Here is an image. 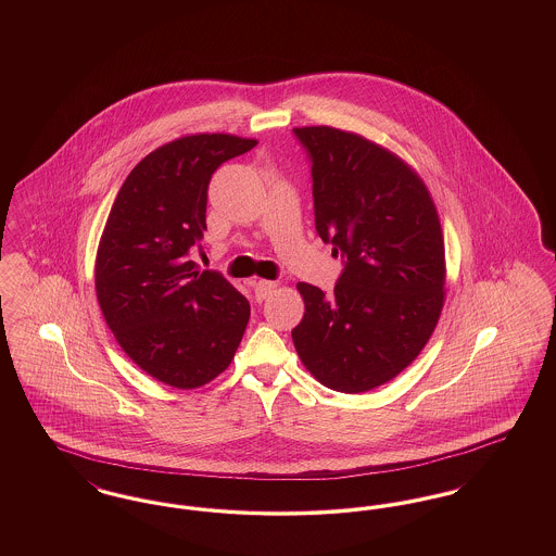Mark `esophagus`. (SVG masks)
<instances>
[{
    "instance_id": "1",
    "label": "esophagus",
    "mask_w": 556,
    "mask_h": 556,
    "mask_svg": "<svg viewBox=\"0 0 556 556\" xmlns=\"http://www.w3.org/2000/svg\"><path fill=\"white\" fill-rule=\"evenodd\" d=\"M275 288H277V283H275V281H266V279L256 281V283H254V293H256V300H258V302H263L266 295H268L270 291L275 290Z\"/></svg>"
}]
</instances>
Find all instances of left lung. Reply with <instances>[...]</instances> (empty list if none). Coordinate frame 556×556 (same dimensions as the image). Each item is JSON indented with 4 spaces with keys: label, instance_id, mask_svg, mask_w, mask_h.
<instances>
[{
    "label": "left lung",
    "instance_id": "obj_1",
    "mask_svg": "<svg viewBox=\"0 0 556 556\" xmlns=\"http://www.w3.org/2000/svg\"><path fill=\"white\" fill-rule=\"evenodd\" d=\"M313 175L318 238L344 258L331 293L298 283L291 331L325 388L361 394L394 379L431 338L444 306V239L419 175L390 150L333 127L293 129Z\"/></svg>",
    "mask_w": 556,
    "mask_h": 556
}]
</instances>
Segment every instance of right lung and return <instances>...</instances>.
Here are the masks:
<instances>
[{
	"mask_svg": "<svg viewBox=\"0 0 556 556\" xmlns=\"http://www.w3.org/2000/svg\"><path fill=\"white\" fill-rule=\"evenodd\" d=\"M256 143L225 132L175 139L132 168L108 214L96 258L100 308L132 363L179 390L229 367L250 318V302L189 252L206 231L214 170Z\"/></svg>",
	"mask_w": 556,
	"mask_h": 556,
	"instance_id": "obj_1",
	"label": "right lung"
}]
</instances>
